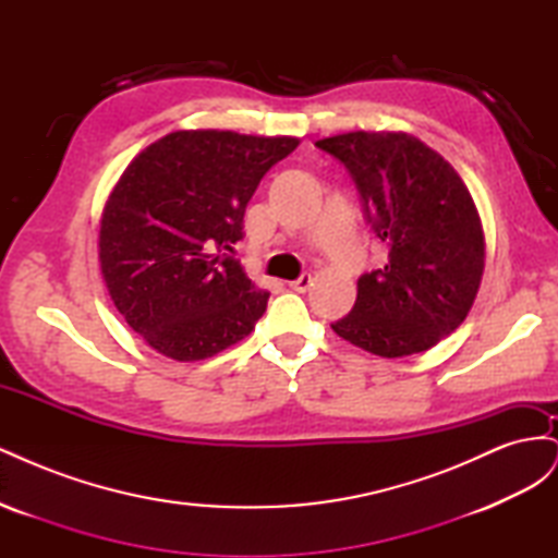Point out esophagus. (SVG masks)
<instances>
[{
	"mask_svg": "<svg viewBox=\"0 0 558 558\" xmlns=\"http://www.w3.org/2000/svg\"><path fill=\"white\" fill-rule=\"evenodd\" d=\"M312 275H302V277H298L295 281H291L289 286L293 291H298V293H305V291H310L312 289Z\"/></svg>",
	"mask_w": 558,
	"mask_h": 558,
	"instance_id": "34e87169",
	"label": "esophagus"
}]
</instances>
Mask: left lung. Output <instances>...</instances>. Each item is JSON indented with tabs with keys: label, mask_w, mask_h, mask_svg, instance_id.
<instances>
[{
	"label": "left lung",
	"mask_w": 558,
	"mask_h": 558,
	"mask_svg": "<svg viewBox=\"0 0 558 558\" xmlns=\"http://www.w3.org/2000/svg\"><path fill=\"white\" fill-rule=\"evenodd\" d=\"M316 146L344 162L388 246L386 265L359 279L356 305L332 330L381 359L435 347L463 324L484 275L482 218L468 185L408 132L359 130Z\"/></svg>",
	"instance_id": "8db88e82"
}]
</instances>
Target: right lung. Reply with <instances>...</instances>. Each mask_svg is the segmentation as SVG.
I'll return each instance as SVG.
<instances>
[{"label":"right lung","mask_w":558,"mask_h":558,"mask_svg":"<svg viewBox=\"0 0 558 558\" xmlns=\"http://www.w3.org/2000/svg\"><path fill=\"white\" fill-rule=\"evenodd\" d=\"M298 137L177 130L146 146L99 221V269L125 324L167 359L205 361L251 335L269 293L228 256L269 167Z\"/></svg>","instance_id":"right-lung-1"}]
</instances>
